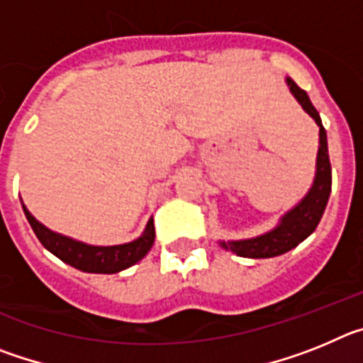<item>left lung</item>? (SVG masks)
Wrapping results in <instances>:
<instances>
[{
	"mask_svg": "<svg viewBox=\"0 0 363 363\" xmlns=\"http://www.w3.org/2000/svg\"><path fill=\"white\" fill-rule=\"evenodd\" d=\"M285 83L289 86L291 94L301 105V108L320 127L316 174H314L313 185H311L306 196L301 198L300 203H296L293 209L287 211L271 230H267L264 234H258V236H252V238L227 240V242L225 240H220L218 242L225 251L243 256V258H274V256H280L284 252L294 249L298 243L303 242L318 227L323 211L327 207V201H329V194H331L333 176L331 162H329V150H327V133L323 129L318 111L311 104L307 92L301 91L293 79L285 78Z\"/></svg>",
	"mask_w": 363,
	"mask_h": 363,
	"instance_id": "1",
	"label": "left lung"
}]
</instances>
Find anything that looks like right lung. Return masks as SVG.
<instances>
[{"mask_svg":"<svg viewBox=\"0 0 363 363\" xmlns=\"http://www.w3.org/2000/svg\"><path fill=\"white\" fill-rule=\"evenodd\" d=\"M25 216L47 251L69 264L70 267L79 269L83 272H96V274H114L138 264L150 251L154 236H156L154 220L150 218L143 233L133 242L120 243V245H91V243L79 242L65 234L47 229L27 209H25Z\"/></svg>","mask_w":363,"mask_h":363,"instance_id":"1","label":"right lung"}]
</instances>
